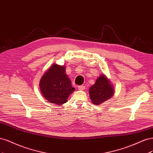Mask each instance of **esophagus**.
I'll list each match as a JSON object with an SVG mask.
<instances>
[{"instance_id":"esophagus-1","label":"esophagus","mask_w":153,"mask_h":153,"mask_svg":"<svg viewBox=\"0 0 153 153\" xmlns=\"http://www.w3.org/2000/svg\"><path fill=\"white\" fill-rule=\"evenodd\" d=\"M85 87L84 86H78V90H85Z\"/></svg>"}]
</instances>
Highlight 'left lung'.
Masks as SVG:
<instances>
[{"label":"left lung","mask_w":153,"mask_h":153,"mask_svg":"<svg viewBox=\"0 0 153 153\" xmlns=\"http://www.w3.org/2000/svg\"><path fill=\"white\" fill-rule=\"evenodd\" d=\"M114 93L112 85L104 74L98 77L95 83L90 87L89 90L91 102L95 105H100L109 100L114 95Z\"/></svg>","instance_id":"1"}]
</instances>
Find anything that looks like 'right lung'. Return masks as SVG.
<instances>
[{
  "label": "right lung",
  "instance_id": "add662e5",
  "mask_svg": "<svg viewBox=\"0 0 153 153\" xmlns=\"http://www.w3.org/2000/svg\"><path fill=\"white\" fill-rule=\"evenodd\" d=\"M43 97L57 105L67 102L70 94L75 91L71 81L65 74V67L54 63L42 76L39 84Z\"/></svg>",
  "mask_w": 153,
  "mask_h": 153
}]
</instances>
